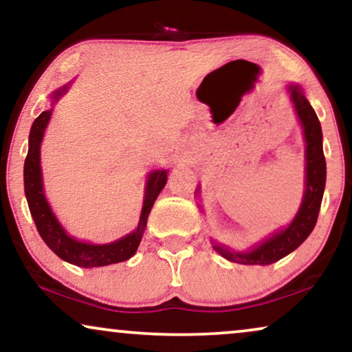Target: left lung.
Wrapping results in <instances>:
<instances>
[{"label": "left lung", "mask_w": 352, "mask_h": 352, "mask_svg": "<svg viewBox=\"0 0 352 352\" xmlns=\"http://www.w3.org/2000/svg\"><path fill=\"white\" fill-rule=\"evenodd\" d=\"M288 93H290L292 102L295 104L296 115L300 118L306 141L305 197H302L300 210H298L295 219L292 221L290 226L274 232L271 237L263 240L259 245H254L250 252H230L229 248L213 242V248L216 252L232 263L247 264V266H254V264L267 266V264L276 263L300 247L309 237L317 223L327 177V165L324 148H322V128L314 109L307 102L300 86L290 85L288 86Z\"/></svg>", "instance_id": "obj_1"}]
</instances>
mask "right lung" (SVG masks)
<instances>
[{"label":"right lung","mask_w":352,"mask_h":352,"mask_svg":"<svg viewBox=\"0 0 352 352\" xmlns=\"http://www.w3.org/2000/svg\"><path fill=\"white\" fill-rule=\"evenodd\" d=\"M69 89V85L62 86L52 93V102H56L65 91ZM52 113L51 110H45L40 113L32 124L30 138H28V153L23 165V184H25V197L30 208L32 218L35 221V226L40 232L45 243L54 252L57 256L64 261L75 264L80 267H100L109 266V264L126 261L136 253V250L141 243L144 229H146L148 213H151L153 201L157 200L163 187L166 184L168 171L157 170L148 175L146 186V197H144L141 219L134 232L124 235L123 239L115 240L112 243L105 245H93L88 242H80L74 237H70L65 232L64 228L56 219L54 213L51 211V206L47 204L45 192H43V177L40 166V146L43 141V134L47 126Z\"/></svg>","instance_id":"add662e5"}]
</instances>
